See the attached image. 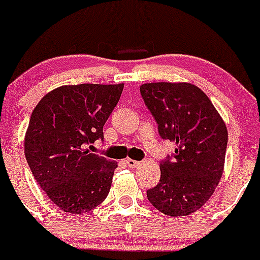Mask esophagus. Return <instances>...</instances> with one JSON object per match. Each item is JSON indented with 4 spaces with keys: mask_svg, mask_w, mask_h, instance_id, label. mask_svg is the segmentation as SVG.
<instances>
[{
    "mask_svg": "<svg viewBox=\"0 0 260 260\" xmlns=\"http://www.w3.org/2000/svg\"><path fill=\"white\" fill-rule=\"evenodd\" d=\"M125 164L129 167V168H136V167L140 166V161H136V160H132V159H126Z\"/></svg>",
    "mask_w": 260,
    "mask_h": 260,
    "instance_id": "1",
    "label": "esophagus"
}]
</instances>
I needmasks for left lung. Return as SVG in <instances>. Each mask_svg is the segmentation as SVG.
<instances>
[{"instance_id": "left-lung-1", "label": "left lung", "mask_w": 260, "mask_h": 260, "mask_svg": "<svg viewBox=\"0 0 260 260\" xmlns=\"http://www.w3.org/2000/svg\"><path fill=\"white\" fill-rule=\"evenodd\" d=\"M145 107L175 153L160 160V181L147 189L149 203L170 216L195 212L210 199L223 174L227 128L203 90L188 82L140 86Z\"/></svg>"}]
</instances>
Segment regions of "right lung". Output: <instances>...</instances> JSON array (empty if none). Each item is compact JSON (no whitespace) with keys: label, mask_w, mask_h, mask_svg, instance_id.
<instances>
[{"label":"right lung","mask_w":260,"mask_h":260,"mask_svg":"<svg viewBox=\"0 0 260 260\" xmlns=\"http://www.w3.org/2000/svg\"><path fill=\"white\" fill-rule=\"evenodd\" d=\"M123 84L65 85L41 99L30 116L25 157L48 198L69 214L93 210L108 196L117 164L94 152Z\"/></svg>","instance_id":"add662e5"}]
</instances>
